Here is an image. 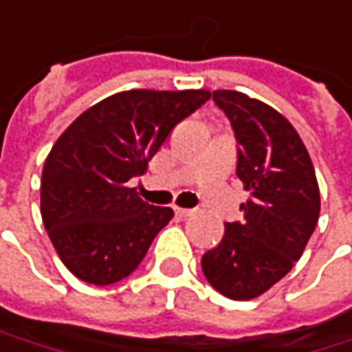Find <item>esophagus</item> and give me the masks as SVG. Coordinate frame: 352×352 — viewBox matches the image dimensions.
Wrapping results in <instances>:
<instances>
[{
    "mask_svg": "<svg viewBox=\"0 0 352 352\" xmlns=\"http://www.w3.org/2000/svg\"><path fill=\"white\" fill-rule=\"evenodd\" d=\"M175 213H177V215H179V217H181V219H187V217H191V215H193L195 211H191V209H181V207H177Z\"/></svg>",
    "mask_w": 352,
    "mask_h": 352,
    "instance_id": "1",
    "label": "esophagus"
}]
</instances>
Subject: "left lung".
I'll return each mask as SVG.
<instances>
[{"instance_id": "8db88e82", "label": "left lung", "mask_w": 352, "mask_h": 352, "mask_svg": "<svg viewBox=\"0 0 352 352\" xmlns=\"http://www.w3.org/2000/svg\"><path fill=\"white\" fill-rule=\"evenodd\" d=\"M213 99L231 119L239 143L237 177L249 199L243 221L225 223V235L201 258L221 295L249 300L269 291L302 255L320 213V193L309 151L285 115L233 89Z\"/></svg>"}]
</instances>
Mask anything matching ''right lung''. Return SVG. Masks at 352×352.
Returning <instances> with one entry per match:
<instances>
[{"label":"right lung","mask_w":352,"mask_h":352,"mask_svg":"<svg viewBox=\"0 0 352 352\" xmlns=\"http://www.w3.org/2000/svg\"><path fill=\"white\" fill-rule=\"evenodd\" d=\"M207 89H129L109 95L59 135L41 171V219L63 265L89 285L131 275L173 209L129 187Z\"/></svg>","instance_id":"add662e5"}]
</instances>
